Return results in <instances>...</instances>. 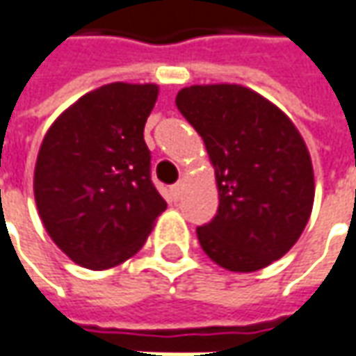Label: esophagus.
<instances>
[{"label":"esophagus","instance_id":"obj_1","mask_svg":"<svg viewBox=\"0 0 356 356\" xmlns=\"http://www.w3.org/2000/svg\"><path fill=\"white\" fill-rule=\"evenodd\" d=\"M183 189H185V183H183V181L171 185V189H169V191H171V197H173V199H179V197L183 195Z\"/></svg>","mask_w":356,"mask_h":356}]
</instances>
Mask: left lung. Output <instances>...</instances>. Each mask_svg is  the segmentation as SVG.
<instances>
[{
	"label": "left lung",
	"instance_id": "1",
	"mask_svg": "<svg viewBox=\"0 0 356 356\" xmlns=\"http://www.w3.org/2000/svg\"><path fill=\"white\" fill-rule=\"evenodd\" d=\"M177 109L203 137L219 209L197 227L211 261L233 273L269 267L299 241L315 201L309 149L269 99L237 83L183 87Z\"/></svg>",
	"mask_w": 356,
	"mask_h": 356
}]
</instances>
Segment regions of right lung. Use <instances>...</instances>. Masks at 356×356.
Here are the masks:
<instances>
[{
  "mask_svg": "<svg viewBox=\"0 0 356 356\" xmlns=\"http://www.w3.org/2000/svg\"><path fill=\"white\" fill-rule=\"evenodd\" d=\"M155 83H109L75 101L39 147L33 195L54 243L73 263L111 269L147 241L167 203L151 183L143 129Z\"/></svg>",
  "mask_w": 356,
  "mask_h": 356,
  "instance_id": "obj_1",
  "label": "right lung"
}]
</instances>
